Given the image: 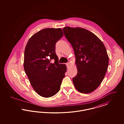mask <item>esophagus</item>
I'll list each match as a JSON object with an SVG mask.
<instances>
[{
	"instance_id": "34e87169",
	"label": "esophagus",
	"mask_w": 124,
	"mask_h": 124,
	"mask_svg": "<svg viewBox=\"0 0 124 124\" xmlns=\"http://www.w3.org/2000/svg\"><path fill=\"white\" fill-rule=\"evenodd\" d=\"M70 65V63H69V62H68V63H67L66 64L67 68H69V65Z\"/></svg>"
}]
</instances>
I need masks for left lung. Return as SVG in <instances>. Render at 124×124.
<instances>
[{
	"label": "left lung",
	"instance_id": "8db88e82",
	"mask_svg": "<svg viewBox=\"0 0 124 124\" xmlns=\"http://www.w3.org/2000/svg\"><path fill=\"white\" fill-rule=\"evenodd\" d=\"M73 49L78 73L72 78L77 90L89 93L97 88L107 70L109 57L103 42L94 33L80 27L63 28Z\"/></svg>",
	"mask_w": 124,
	"mask_h": 124
}]
</instances>
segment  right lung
Segmentation results:
<instances>
[{"mask_svg": "<svg viewBox=\"0 0 124 124\" xmlns=\"http://www.w3.org/2000/svg\"><path fill=\"white\" fill-rule=\"evenodd\" d=\"M63 35L61 28L44 29L31 37L25 48L24 70L33 89L43 97L57 93L65 76L66 66L59 64L55 52L56 43Z\"/></svg>", "mask_w": 124, "mask_h": 124, "instance_id": "right-lung-1", "label": "right lung"}]
</instances>
